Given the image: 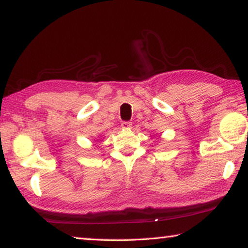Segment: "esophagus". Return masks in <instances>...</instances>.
<instances>
[{"label":"esophagus","instance_id":"esophagus-1","mask_svg":"<svg viewBox=\"0 0 248 248\" xmlns=\"http://www.w3.org/2000/svg\"><path fill=\"white\" fill-rule=\"evenodd\" d=\"M131 125H132V124L130 123V121H123V123H121V128L125 129V130L131 128Z\"/></svg>","mask_w":248,"mask_h":248}]
</instances>
